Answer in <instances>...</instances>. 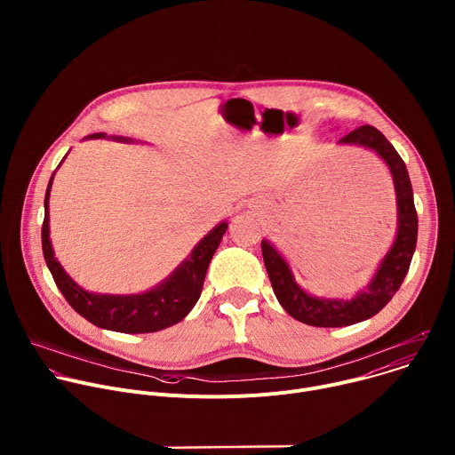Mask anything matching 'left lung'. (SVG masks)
I'll use <instances>...</instances> for the list:
<instances>
[{
  "label": "left lung",
  "instance_id": "8db88e82",
  "mask_svg": "<svg viewBox=\"0 0 455 455\" xmlns=\"http://www.w3.org/2000/svg\"><path fill=\"white\" fill-rule=\"evenodd\" d=\"M339 144L360 146L374 151L388 167L395 180L396 204H398V234L387 255L381 259L379 268L367 290L356 293L353 299H318L306 293L284 261V257L274 248L270 241L261 243L265 267L274 288V293L281 306L295 320L315 328H342L351 323L374 316L400 290L418 241V214L414 207L412 185L407 172V165L376 127L362 125Z\"/></svg>",
  "mask_w": 455,
  "mask_h": 455
}]
</instances>
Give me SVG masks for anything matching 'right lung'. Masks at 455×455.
<instances>
[{
    "label": "right lung",
    "mask_w": 455,
    "mask_h": 455,
    "mask_svg": "<svg viewBox=\"0 0 455 455\" xmlns=\"http://www.w3.org/2000/svg\"><path fill=\"white\" fill-rule=\"evenodd\" d=\"M106 133H95L88 139H104ZM118 142H133L129 139L113 137ZM53 183V174L44 194V221L41 243L46 267L68 304L97 328L118 333H155L183 320L198 302L204 281L228 223L214 227L190 251L185 261L158 286L139 295H102L83 290L67 272L62 270L53 255L48 227V198Z\"/></svg>",
    "instance_id": "add662e5"
}]
</instances>
